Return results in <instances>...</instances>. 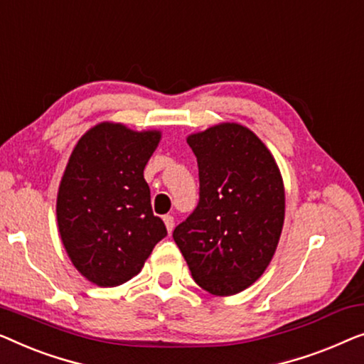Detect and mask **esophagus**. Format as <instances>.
Masks as SVG:
<instances>
[{
	"label": "esophagus",
	"instance_id": "34e87169",
	"mask_svg": "<svg viewBox=\"0 0 364 364\" xmlns=\"http://www.w3.org/2000/svg\"><path fill=\"white\" fill-rule=\"evenodd\" d=\"M163 221H165V226H166L168 234H171L173 228H175V218H173V216H165V218H163Z\"/></svg>",
	"mask_w": 364,
	"mask_h": 364
}]
</instances>
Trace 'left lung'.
Here are the masks:
<instances>
[{"label":"left lung","mask_w":364,"mask_h":364,"mask_svg":"<svg viewBox=\"0 0 364 364\" xmlns=\"http://www.w3.org/2000/svg\"><path fill=\"white\" fill-rule=\"evenodd\" d=\"M199 168V203L173 239L201 289H247L269 267L285 218L279 165L247 127L223 122L188 135Z\"/></svg>","instance_id":"8db88e82"}]
</instances>
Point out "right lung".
Returning a JSON list of instances; mask_svg holds the SVG:
<instances>
[{"instance_id":"add662e5","label":"right lung","mask_w":364,"mask_h":364,"mask_svg":"<svg viewBox=\"0 0 364 364\" xmlns=\"http://www.w3.org/2000/svg\"><path fill=\"white\" fill-rule=\"evenodd\" d=\"M160 140V130L100 122L70 153L55 203L58 228L70 262L92 284L129 282L166 235L143 178Z\"/></svg>"}]
</instances>
